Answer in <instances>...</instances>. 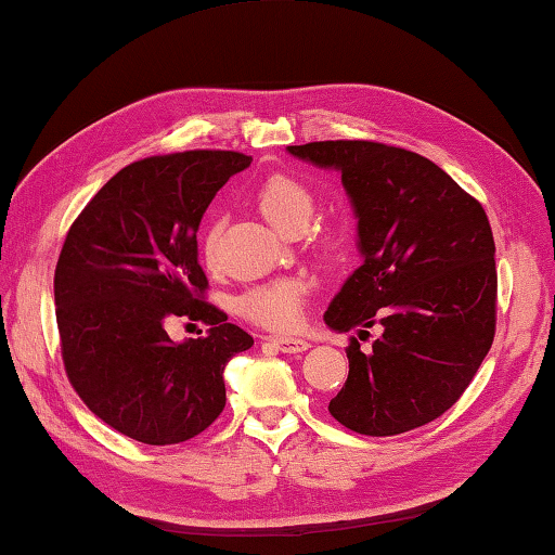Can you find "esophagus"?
<instances>
[{"label":"esophagus","instance_id":"34e87169","mask_svg":"<svg viewBox=\"0 0 555 555\" xmlns=\"http://www.w3.org/2000/svg\"><path fill=\"white\" fill-rule=\"evenodd\" d=\"M269 341L284 353H302L310 349V344L306 339H298V336H279L276 334V336H269Z\"/></svg>","mask_w":555,"mask_h":555}]
</instances>
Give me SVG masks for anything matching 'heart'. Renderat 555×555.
<instances>
[{"label": "heart", "mask_w": 555, "mask_h": 555, "mask_svg": "<svg viewBox=\"0 0 555 555\" xmlns=\"http://www.w3.org/2000/svg\"><path fill=\"white\" fill-rule=\"evenodd\" d=\"M255 206L264 219L284 233L300 231L314 214V194L306 182L288 176V172H274L255 192ZM221 223L209 221L202 235V253L206 262H214L216 245H219ZM310 284L306 279L288 276L276 279L269 284H259L245 291L237 298V312L249 322L262 324L269 330H291L300 320L302 298L308 296Z\"/></svg>", "instance_id": "heart-1"}]
</instances>
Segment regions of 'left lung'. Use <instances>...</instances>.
<instances>
[{
	"mask_svg": "<svg viewBox=\"0 0 555 555\" xmlns=\"http://www.w3.org/2000/svg\"><path fill=\"white\" fill-rule=\"evenodd\" d=\"M288 154L341 172L363 264L324 312L334 332L373 324L330 414L385 438L442 416L469 387L495 334V243L483 206L414 151L377 141H312Z\"/></svg>",
	"mask_w": 555,
	"mask_h": 555,
	"instance_id": "left-lung-1",
	"label": "left lung"
}]
</instances>
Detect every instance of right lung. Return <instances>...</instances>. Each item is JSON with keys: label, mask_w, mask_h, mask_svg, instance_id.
I'll return each mask as SVG.
<instances>
[{"label": "right lung", "mask_w": 555, "mask_h": 555, "mask_svg": "<svg viewBox=\"0 0 555 555\" xmlns=\"http://www.w3.org/2000/svg\"><path fill=\"white\" fill-rule=\"evenodd\" d=\"M237 151H184L137 160L107 180L67 233L54 269L64 371L93 414L144 444L199 436L225 406L223 367L253 336L202 300L197 231ZM176 317L210 324L172 343Z\"/></svg>", "instance_id": "obj_1"}]
</instances>
